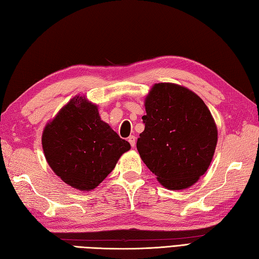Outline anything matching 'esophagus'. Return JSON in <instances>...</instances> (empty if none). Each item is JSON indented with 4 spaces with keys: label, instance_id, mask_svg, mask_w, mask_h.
Masks as SVG:
<instances>
[{
    "label": "esophagus",
    "instance_id": "1",
    "mask_svg": "<svg viewBox=\"0 0 259 259\" xmlns=\"http://www.w3.org/2000/svg\"><path fill=\"white\" fill-rule=\"evenodd\" d=\"M128 141H129V144L131 145V147H133V148L136 147V137L135 136H130L128 138Z\"/></svg>",
    "mask_w": 259,
    "mask_h": 259
}]
</instances>
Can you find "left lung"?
I'll list each match as a JSON object with an SVG mask.
<instances>
[{
  "label": "left lung",
  "mask_w": 259,
  "mask_h": 259,
  "mask_svg": "<svg viewBox=\"0 0 259 259\" xmlns=\"http://www.w3.org/2000/svg\"><path fill=\"white\" fill-rule=\"evenodd\" d=\"M145 106L137 141L142 161L166 188H188L207 171L217 145L210 111L196 93L172 83L153 85Z\"/></svg>",
  "instance_id": "obj_1"
}]
</instances>
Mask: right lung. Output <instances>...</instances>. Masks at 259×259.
<instances>
[{
    "label": "right lung",
    "mask_w": 259,
    "mask_h": 259,
    "mask_svg": "<svg viewBox=\"0 0 259 259\" xmlns=\"http://www.w3.org/2000/svg\"><path fill=\"white\" fill-rule=\"evenodd\" d=\"M42 146L53 171L85 191L103 181L130 149L129 142L100 119L97 106L82 97L73 98L46 126Z\"/></svg>",
    "instance_id": "1"
}]
</instances>
